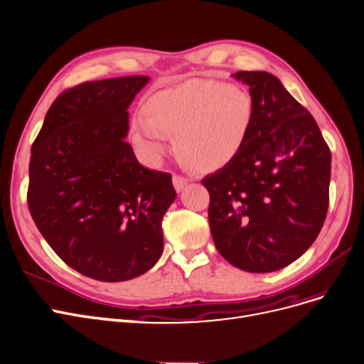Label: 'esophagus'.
<instances>
[{"label":"esophagus","instance_id":"34e87169","mask_svg":"<svg viewBox=\"0 0 364 364\" xmlns=\"http://www.w3.org/2000/svg\"><path fill=\"white\" fill-rule=\"evenodd\" d=\"M172 184H173V187H176L177 192H181L183 188L188 184V178H184L181 176H173L172 177Z\"/></svg>","mask_w":364,"mask_h":364}]
</instances>
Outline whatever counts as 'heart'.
<instances>
[{
    "instance_id": "b5f03b06",
    "label": "heart",
    "mask_w": 364,
    "mask_h": 364,
    "mask_svg": "<svg viewBox=\"0 0 364 364\" xmlns=\"http://www.w3.org/2000/svg\"><path fill=\"white\" fill-rule=\"evenodd\" d=\"M144 120L134 119L131 139L149 159L164 150V136H173V151L196 171L229 165L242 150L255 120L251 93L213 80L184 83L156 92L143 105Z\"/></svg>"
}]
</instances>
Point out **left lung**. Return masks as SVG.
<instances>
[{
  "label": "left lung",
  "mask_w": 364,
  "mask_h": 364,
  "mask_svg": "<svg viewBox=\"0 0 364 364\" xmlns=\"http://www.w3.org/2000/svg\"><path fill=\"white\" fill-rule=\"evenodd\" d=\"M250 86L255 120L235 159L205 177L215 248L252 274L297 260L328 208L331 154L317 122L266 71L232 74Z\"/></svg>",
  "instance_id": "8db88e82"
}]
</instances>
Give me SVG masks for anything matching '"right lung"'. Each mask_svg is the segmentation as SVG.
<instances>
[{"instance_id": "obj_1", "label": "right lung", "mask_w": 364, "mask_h": 364, "mask_svg": "<svg viewBox=\"0 0 364 364\" xmlns=\"http://www.w3.org/2000/svg\"><path fill=\"white\" fill-rule=\"evenodd\" d=\"M150 77L86 82L60 93L31 149L28 207L70 267L104 282L143 275L164 251L171 173L141 165L124 138Z\"/></svg>"}]
</instances>
